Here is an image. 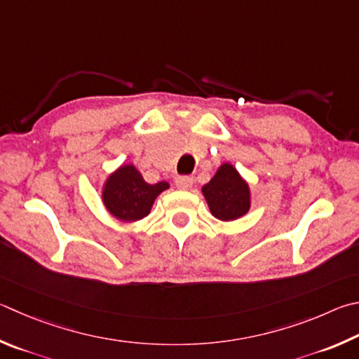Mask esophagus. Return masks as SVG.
I'll use <instances>...</instances> for the list:
<instances>
[{
	"instance_id": "obj_1",
	"label": "esophagus",
	"mask_w": 359,
	"mask_h": 359,
	"mask_svg": "<svg viewBox=\"0 0 359 359\" xmlns=\"http://www.w3.org/2000/svg\"><path fill=\"white\" fill-rule=\"evenodd\" d=\"M175 185L180 190H190L193 187V177H190V175H179V177H175Z\"/></svg>"
}]
</instances>
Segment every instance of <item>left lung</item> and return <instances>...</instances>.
Listing matches in <instances>:
<instances>
[{
  "mask_svg": "<svg viewBox=\"0 0 359 359\" xmlns=\"http://www.w3.org/2000/svg\"><path fill=\"white\" fill-rule=\"evenodd\" d=\"M202 194L215 218L237 219L251 207V191L246 180L231 163H223L212 180L202 187Z\"/></svg>",
  "mask_w": 359,
  "mask_h": 359,
  "instance_id": "obj_1",
  "label": "left lung"
}]
</instances>
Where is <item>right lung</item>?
<instances>
[{"instance_id":"right-lung-1","label":"right lung","mask_w":359,"mask_h":359,"mask_svg":"<svg viewBox=\"0 0 359 359\" xmlns=\"http://www.w3.org/2000/svg\"><path fill=\"white\" fill-rule=\"evenodd\" d=\"M168 188L165 180L155 185L147 184L133 165H123L108 175L102 199L114 218L132 223L147 217L155 199Z\"/></svg>"}]
</instances>
